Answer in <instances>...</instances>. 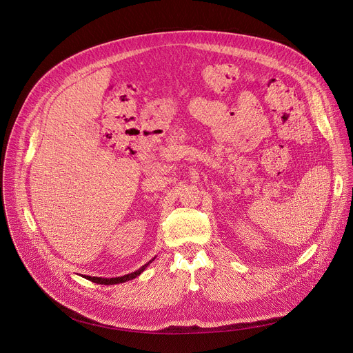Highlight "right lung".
Wrapping results in <instances>:
<instances>
[{
  "instance_id": "1",
  "label": "right lung",
  "mask_w": 353,
  "mask_h": 353,
  "mask_svg": "<svg viewBox=\"0 0 353 353\" xmlns=\"http://www.w3.org/2000/svg\"><path fill=\"white\" fill-rule=\"evenodd\" d=\"M154 261V259L150 260L148 264H145L143 267H141L139 270H137L135 272H131V274H127V275H123V276H117V278H99V276H88L85 275L86 279L94 282V283H99V285H114V283H123V282H127V281H131L134 278H137L150 263Z\"/></svg>"
}]
</instances>
